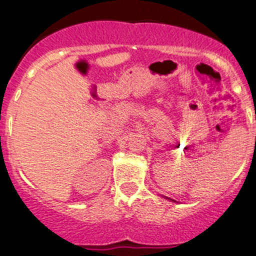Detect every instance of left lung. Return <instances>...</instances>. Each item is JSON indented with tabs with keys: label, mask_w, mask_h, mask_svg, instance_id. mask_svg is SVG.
Returning a JSON list of instances; mask_svg holds the SVG:
<instances>
[{
	"label": "left lung",
	"mask_w": 256,
	"mask_h": 256,
	"mask_svg": "<svg viewBox=\"0 0 256 256\" xmlns=\"http://www.w3.org/2000/svg\"><path fill=\"white\" fill-rule=\"evenodd\" d=\"M163 198H164V199H168V200H170V202H176V200H173V199L168 198V196H163Z\"/></svg>",
	"instance_id": "left-lung-1"
}]
</instances>
